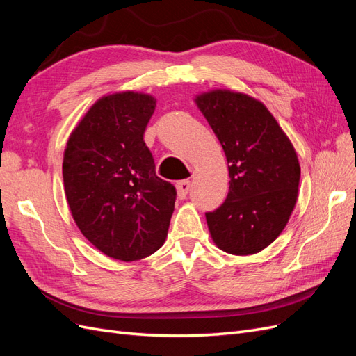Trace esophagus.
I'll return each mask as SVG.
<instances>
[{
    "instance_id": "esophagus-1",
    "label": "esophagus",
    "mask_w": 356,
    "mask_h": 356,
    "mask_svg": "<svg viewBox=\"0 0 356 356\" xmlns=\"http://www.w3.org/2000/svg\"><path fill=\"white\" fill-rule=\"evenodd\" d=\"M190 187H191V184H190L188 179L179 181L178 184H177V195H178V197H179V199H184V197L188 195Z\"/></svg>"
}]
</instances>
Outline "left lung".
I'll list each match as a JSON object with an SVG mask.
<instances>
[{
	"label": "left lung",
	"mask_w": 356,
	"mask_h": 356,
	"mask_svg": "<svg viewBox=\"0 0 356 356\" xmlns=\"http://www.w3.org/2000/svg\"><path fill=\"white\" fill-rule=\"evenodd\" d=\"M229 163V195L207 213L213 243L233 255L263 251L279 234L298 197L300 163L293 143L267 106L229 89L196 95Z\"/></svg>",
	"instance_id": "obj_1"
}]
</instances>
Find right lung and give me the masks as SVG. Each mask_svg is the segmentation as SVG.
<instances>
[{"mask_svg":"<svg viewBox=\"0 0 356 356\" xmlns=\"http://www.w3.org/2000/svg\"><path fill=\"white\" fill-rule=\"evenodd\" d=\"M156 102L134 90L102 96L74 127L63 152L72 218L86 239L115 260L156 252L174 213L175 187L156 175L144 143Z\"/></svg>","mask_w":356,"mask_h":356,"instance_id":"right-lung-1","label":"right lung"}]
</instances>
